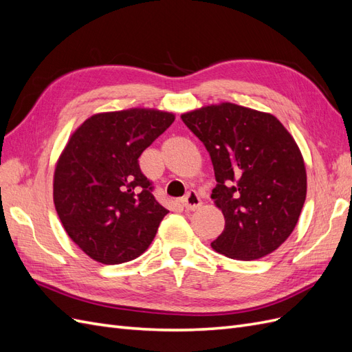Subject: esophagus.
Segmentation results:
<instances>
[{
    "mask_svg": "<svg viewBox=\"0 0 352 352\" xmlns=\"http://www.w3.org/2000/svg\"><path fill=\"white\" fill-rule=\"evenodd\" d=\"M182 204L185 207V210H189V211H195L201 207V199L198 197V194L195 192V190H189V192L185 195V198L182 199Z\"/></svg>",
    "mask_w": 352,
    "mask_h": 352,
    "instance_id": "esophagus-1",
    "label": "esophagus"
}]
</instances>
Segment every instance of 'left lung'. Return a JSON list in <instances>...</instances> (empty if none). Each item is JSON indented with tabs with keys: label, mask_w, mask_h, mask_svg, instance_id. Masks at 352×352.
<instances>
[{
	"label": "left lung",
	"mask_w": 352,
	"mask_h": 352,
	"mask_svg": "<svg viewBox=\"0 0 352 352\" xmlns=\"http://www.w3.org/2000/svg\"><path fill=\"white\" fill-rule=\"evenodd\" d=\"M180 117L214 167L211 198L225 229L212 250L243 261L278 250L295 229L307 195L304 158L291 133L273 114L232 102Z\"/></svg>",
	"instance_id": "1"
}]
</instances>
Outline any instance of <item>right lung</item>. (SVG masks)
I'll use <instances>...</instances> for the list:
<instances>
[{"label":"right lung","mask_w":352,"mask_h":352,"mask_svg":"<svg viewBox=\"0 0 352 352\" xmlns=\"http://www.w3.org/2000/svg\"><path fill=\"white\" fill-rule=\"evenodd\" d=\"M175 114L154 109L98 113L73 132L54 172V206L70 239L95 261L120 264L150 247L168 210L138 158Z\"/></svg>","instance_id":"right-lung-1"}]
</instances>
